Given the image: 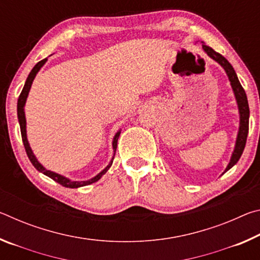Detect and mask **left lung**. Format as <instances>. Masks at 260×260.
<instances>
[{
    "label": "left lung",
    "instance_id": "8db88e82",
    "mask_svg": "<svg viewBox=\"0 0 260 260\" xmlns=\"http://www.w3.org/2000/svg\"><path fill=\"white\" fill-rule=\"evenodd\" d=\"M202 48H203V51L208 55L210 58H212L214 61L221 67L228 77V80L231 82L233 93H234L237 109H239V116H240V124H239V132H237L236 135V141H235V147L234 150L232 152L230 162H228L227 167L223 171V173H226L228 170H231L233 166H234L243 153L246 138H248V132H249V117H250V110H249V104H248V99H246V94L243 89V87L241 86L239 81V78L236 76L235 70L233 69L230 61H228L225 57L222 55L218 54L217 51H214L212 48H210L205 45L204 42H202ZM222 173V174H223Z\"/></svg>",
    "mask_w": 260,
    "mask_h": 260
}]
</instances>
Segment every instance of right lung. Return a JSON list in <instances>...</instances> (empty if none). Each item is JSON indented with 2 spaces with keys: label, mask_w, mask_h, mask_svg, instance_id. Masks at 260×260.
Segmentation results:
<instances>
[{
  "label": "right lung",
  "mask_w": 260,
  "mask_h": 260,
  "mask_svg": "<svg viewBox=\"0 0 260 260\" xmlns=\"http://www.w3.org/2000/svg\"><path fill=\"white\" fill-rule=\"evenodd\" d=\"M48 58L42 59L41 61H39V63L35 65V67L32 69V71L29 72L27 79H26L25 81V85L23 90H21V93L19 95V99H18V103H17V114H18V122H19V126H20V133H21V139H23V143H24V147H25V150L26 153H27V156L29 158L30 162H32L33 166L37 169L39 172L47 175V177H49L50 179L54 180V181L58 182L59 184H61L63 187H67V188H80L83 186H88V184H91L96 181H99V180L103 177V175L108 172V170L111 167L112 165V161H113V158H114V153H116L117 150V142H118V139H119V135L121 133V129H119L117 132L116 134L113 136V140H112V149H113V156L111 158V160H110L109 164L104 167V169L101 171L99 174H96L95 177H93L91 179H88L85 180V181H73V180L69 179L67 177H64V175L58 174L56 172H52L50 170H47L45 166H43L40 161L38 160V158L35 157L34 152L32 150V148H30L29 143H28V140H27V132H26V117H25V104H26V101H27V96L28 93L30 90V87H32V83L34 78L37 77L38 72L40 71L41 68L43 67L47 63Z\"/></svg>",
  "instance_id": "1"
}]
</instances>
